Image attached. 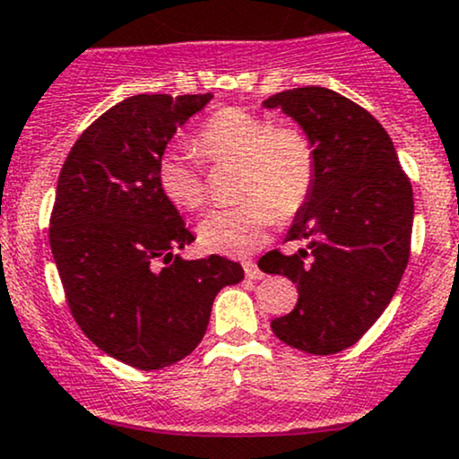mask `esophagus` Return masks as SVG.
Instances as JSON below:
<instances>
[{
	"label": "esophagus",
	"mask_w": 459,
	"mask_h": 459,
	"mask_svg": "<svg viewBox=\"0 0 459 459\" xmlns=\"http://www.w3.org/2000/svg\"><path fill=\"white\" fill-rule=\"evenodd\" d=\"M244 273H247L248 280H262V275H264V273L259 271L257 264L253 262V259H247V262H244Z\"/></svg>",
	"instance_id": "1"
}]
</instances>
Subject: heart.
<instances>
[{"label":"heart","mask_w":459,"mask_h":459,"mask_svg":"<svg viewBox=\"0 0 459 459\" xmlns=\"http://www.w3.org/2000/svg\"><path fill=\"white\" fill-rule=\"evenodd\" d=\"M195 151L208 164L239 161L242 202L211 211L200 221V242L221 255H247L266 238L273 221H290L313 195L317 160L302 131L273 126L271 119L239 108L217 110L202 126ZM157 184L178 208L197 211L208 197L206 173L191 152L166 151L157 161Z\"/></svg>","instance_id":"b5f03b06"}]
</instances>
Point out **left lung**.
I'll list each match as a JSON object with an SVG mask.
<instances>
[{
  "label": "left lung",
  "instance_id": "obj_1",
  "mask_svg": "<svg viewBox=\"0 0 459 459\" xmlns=\"http://www.w3.org/2000/svg\"><path fill=\"white\" fill-rule=\"evenodd\" d=\"M281 108L313 143V195L286 239L295 255L271 251L259 268L298 284V304L271 322L284 344L311 355L353 346L395 295L411 255L413 188L382 124L349 97L322 86L277 92Z\"/></svg>",
  "mask_w": 459,
  "mask_h": 459
}]
</instances>
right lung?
Instances as JSON below:
<instances>
[{
    "label": "right lung",
    "instance_id": "obj_1",
    "mask_svg": "<svg viewBox=\"0 0 459 459\" xmlns=\"http://www.w3.org/2000/svg\"><path fill=\"white\" fill-rule=\"evenodd\" d=\"M206 95H133L97 117L62 166L50 251L68 308L97 349L140 371L186 358L238 262L175 253L195 242L157 184V161Z\"/></svg>",
    "mask_w": 459,
    "mask_h": 459
}]
</instances>
